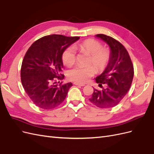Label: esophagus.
Returning a JSON list of instances; mask_svg holds the SVG:
<instances>
[{
	"mask_svg": "<svg viewBox=\"0 0 154 154\" xmlns=\"http://www.w3.org/2000/svg\"><path fill=\"white\" fill-rule=\"evenodd\" d=\"M74 85H76L82 86V87H83V86H85V84H83V83H78V82H74Z\"/></svg>",
	"mask_w": 154,
	"mask_h": 154,
	"instance_id": "1",
	"label": "esophagus"
}]
</instances>
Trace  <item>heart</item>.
Here are the masks:
<instances>
[{
  "instance_id": "heart-1",
  "label": "heart",
  "mask_w": 154,
  "mask_h": 154,
  "mask_svg": "<svg viewBox=\"0 0 154 154\" xmlns=\"http://www.w3.org/2000/svg\"><path fill=\"white\" fill-rule=\"evenodd\" d=\"M102 47L103 45L100 42L94 39H87L74 45V47L76 49L89 54L87 63L91 65L77 66L69 70L67 76L69 80L83 83L94 75L95 68L98 72L104 71L110 62L111 53L108 48ZM62 59L63 63L67 67H71L74 63L76 61V51L72 46L67 47L63 51Z\"/></svg>"
}]
</instances>
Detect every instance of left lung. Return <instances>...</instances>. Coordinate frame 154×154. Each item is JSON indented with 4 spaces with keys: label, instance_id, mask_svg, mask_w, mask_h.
Returning a JSON list of instances; mask_svg holds the SVG:
<instances>
[{
    "label": "left lung",
    "instance_id": "8db88e82",
    "mask_svg": "<svg viewBox=\"0 0 154 154\" xmlns=\"http://www.w3.org/2000/svg\"><path fill=\"white\" fill-rule=\"evenodd\" d=\"M96 37L109 45L111 58L108 66L96 78L99 87L106 85L101 91L94 88L89 101L101 109L112 108L118 105L127 94L134 77V66L127 50L112 37L98 34Z\"/></svg>",
    "mask_w": 154,
    "mask_h": 154
}]
</instances>
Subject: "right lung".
<instances>
[{"label":"right lung","instance_id":"1","mask_svg":"<svg viewBox=\"0 0 154 154\" xmlns=\"http://www.w3.org/2000/svg\"><path fill=\"white\" fill-rule=\"evenodd\" d=\"M79 38L62 35L45 36L36 40L27 51L21 66V82L27 96L37 106L53 109L66 99L72 84H57V80L64 78L61 74L63 67L62 54Z\"/></svg>","mask_w":154,"mask_h":154}]
</instances>
